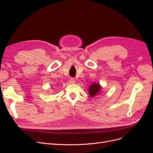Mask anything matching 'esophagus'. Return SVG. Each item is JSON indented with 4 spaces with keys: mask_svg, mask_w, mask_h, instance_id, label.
Segmentation results:
<instances>
[{
    "mask_svg": "<svg viewBox=\"0 0 153 153\" xmlns=\"http://www.w3.org/2000/svg\"><path fill=\"white\" fill-rule=\"evenodd\" d=\"M69 82H70L71 84H74V83L75 82V80L73 78H71L70 80H69Z\"/></svg>",
    "mask_w": 153,
    "mask_h": 153,
    "instance_id": "esophagus-1",
    "label": "esophagus"
}]
</instances>
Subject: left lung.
<instances>
[{
  "mask_svg": "<svg viewBox=\"0 0 153 153\" xmlns=\"http://www.w3.org/2000/svg\"><path fill=\"white\" fill-rule=\"evenodd\" d=\"M101 87L98 83H93V84H92V85H91L89 89H88L91 98H92V97L95 96L96 94H99L101 91Z\"/></svg>",
  "mask_w": 153,
  "mask_h": 153,
  "instance_id": "obj_1",
  "label": "left lung"
}]
</instances>
